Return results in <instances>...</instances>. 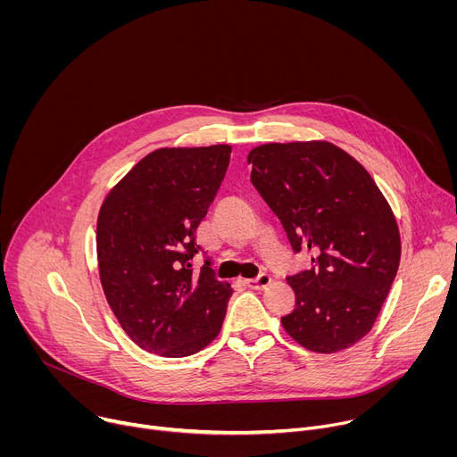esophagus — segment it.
I'll use <instances>...</instances> for the list:
<instances>
[{"mask_svg":"<svg viewBox=\"0 0 457 457\" xmlns=\"http://www.w3.org/2000/svg\"><path fill=\"white\" fill-rule=\"evenodd\" d=\"M271 284V277L268 273H260L253 280H245V286L251 289H266Z\"/></svg>","mask_w":457,"mask_h":457,"instance_id":"esophagus-1","label":"esophagus"}]
</instances>
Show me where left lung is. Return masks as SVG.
<instances>
[{
	"mask_svg": "<svg viewBox=\"0 0 457 457\" xmlns=\"http://www.w3.org/2000/svg\"><path fill=\"white\" fill-rule=\"evenodd\" d=\"M251 182L311 268L287 277L296 302L282 316L302 347L331 354L361 340L381 311L402 254L396 219L369 171L328 141L249 152Z\"/></svg>",
	"mask_w": 457,
	"mask_h": 457,
	"instance_id": "obj_1",
	"label": "left lung"
}]
</instances>
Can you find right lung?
Masks as SVG:
<instances>
[{
	"label": "right lung",
	"mask_w": 457,
	"mask_h": 457,
	"mask_svg": "<svg viewBox=\"0 0 457 457\" xmlns=\"http://www.w3.org/2000/svg\"><path fill=\"white\" fill-rule=\"evenodd\" d=\"M231 146L161 148L112 187L97 217L104 296L141 349L191 356L220 333L233 289L206 258L193 273L201 220L229 166Z\"/></svg>",
	"instance_id": "right-lung-1"
}]
</instances>
